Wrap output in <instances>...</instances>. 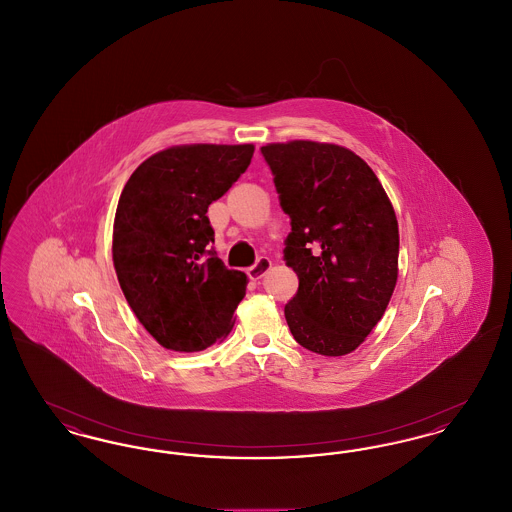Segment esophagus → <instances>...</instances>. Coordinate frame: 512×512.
<instances>
[{"mask_svg":"<svg viewBox=\"0 0 512 512\" xmlns=\"http://www.w3.org/2000/svg\"><path fill=\"white\" fill-rule=\"evenodd\" d=\"M270 267H272L270 259L268 257H261V259H257V263L253 267L247 268V276L257 282V280H261L267 274Z\"/></svg>","mask_w":512,"mask_h":512,"instance_id":"esophagus-1","label":"esophagus"}]
</instances>
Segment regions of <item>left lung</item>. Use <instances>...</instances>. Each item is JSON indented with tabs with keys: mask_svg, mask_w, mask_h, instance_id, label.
<instances>
[{
	"mask_svg": "<svg viewBox=\"0 0 512 512\" xmlns=\"http://www.w3.org/2000/svg\"><path fill=\"white\" fill-rule=\"evenodd\" d=\"M261 153L290 217L284 261L299 288L284 307L305 349L355 351L384 315L397 282L399 228L376 174L353 151L295 140Z\"/></svg>",
	"mask_w": 512,
	"mask_h": 512,
	"instance_id": "1",
	"label": "left lung"
}]
</instances>
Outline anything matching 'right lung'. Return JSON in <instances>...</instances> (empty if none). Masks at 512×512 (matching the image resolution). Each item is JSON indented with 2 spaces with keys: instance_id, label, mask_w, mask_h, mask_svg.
Segmentation results:
<instances>
[{
  "instance_id": "right-lung-1",
  "label": "right lung",
  "mask_w": 512,
  "mask_h": 512,
  "mask_svg": "<svg viewBox=\"0 0 512 512\" xmlns=\"http://www.w3.org/2000/svg\"><path fill=\"white\" fill-rule=\"evenodd\" d=\"M255 147H169L146 159L122 190L113 263L122 293L163 347L194 353L228 336L247 276L213 249L207 217L251 163Z\"/></svg>"
}]
</instances>
